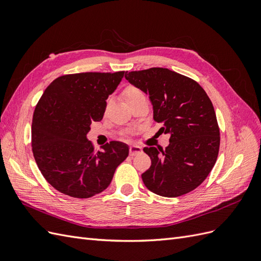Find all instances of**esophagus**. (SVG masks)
Segmentation results:
<instances>
[{
	"label": "esophagus",
	"instance_id": "1",
	"mask_svg": "<svg viewBox=\"0 0 261 261\" xmlns=\"http://www.w3.org/2000/svg\"><path fill=\"white\" fill-rule=\"evenodd\" d=\"M141 151H143V149H141V147H139V146L133 145V146L129 147V155H132V156L137 155V154L140 153Z\"/></svg>",
	"mask_w": 261,
	"mask_h": 261
}]
</instances>
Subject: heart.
Segmentation results:
<instances>
[{
	"label": "heart",
	"instance_id": "b5f03b06",
	"mask_svg": "<svg viewBox=\"0 0 261 261\" xmlns=\"http://www.w3.org/2000/svg\"><path fill=\"white\" fill-rule=\"evenodd\" d=\"M122 96H123V99L125 100L126 103L129 105V103H132V102L138 100L139 98L145 97V93L141 91L138 87L134 86V85H128L124 88V90L122 92Z\"/></svg>",
	"mask_w": 261,
	"mask_h": 261
}]
</instances>
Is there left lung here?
<instances>
[{"instance_id": "8db88e82", "label": "left lung", "mask_w": 261, "mask_h": 261, "mask_svg": "<svg viewBox=\"0 0 261 261\" xmlns=\"http://www.w3.org/2000/svg\"><path fill=\"white\" fill-rule=\"evenodd\" d=\"M125 78L149 96L153 120L170 134V145L145 147L151 159L141 174L146 187L163 197L194 191L216 164L220 129L208 94L196 81L168 68L151 67L126 72Z\"/></svg>"}]
</instances>
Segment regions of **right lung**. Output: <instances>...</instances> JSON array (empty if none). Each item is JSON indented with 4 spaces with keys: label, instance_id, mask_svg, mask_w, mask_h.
<instances>
[{
    "label": "right lung",
    "instance_id": "add662e5",
    "mask_svg": "<svg viewBox=\"0 0 261 261\" xmlns=\"http://www.w3.org/2000/svg\"><path fill=\"white\" fill-rule=\"evenodd\" d=\"M124 76L77 73L58 77L36 106L31 147L39 170L60 193L90 198L110 185L116 168L128 156V147L111 141L96 151L87 133L103 117L107 99Z\"/></svg>",
    "mask_w": 261,
    "mask_h": 261
}]
</instances>
